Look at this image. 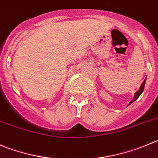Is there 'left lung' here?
<instances>
[{
  "label": "left lung",
  "mask_w": 158,
  "mask_h": 158,
  "mask_svg": "<svg viewBox=\"0 0 158 158\" xmlns=\"http://www.w3.org/2000/svg\"><path fill=\"white\" fill-rule=\"evenodd\" d=\"M146 79H145V80L143 81V83H142L141 86H140V88H139V90H138V91L136 92L135 94L134 98H133V100H132L131 102H129L128 106H129V105H131V104L132 102H134L135 101V100H137V98H139V97L140 96V94H141L143 93V89H144V87H145V83H146Z\"/></svg>",
  "instance_id": "left-lung-1"
}]
</instances>
